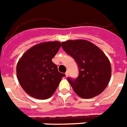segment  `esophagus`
<instances>
[{
	"label": "esophagus",
	"mask_w": 127,
	"mask_h": 127,
	"mask_svg": "<svg viewBox=\"0 0 127 127\" xmlns=\"http://www.w3.org/2000/svg\"><path fill=\"white\" fill-rule=\"evenodd\" d=\"M65 75H66V77H68V75H69V71H66L65 73Z\"/></svg>",
	"instance_id": "esophagus-1"
}]
</instances>
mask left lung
Here are the masks:
<instances>
[{"mask_svg":"<svg viewBox=\"0 0 127 127\" xmlns=\"http://www.w3.org/2000/svg\"><path fill=\"white\" fill-rule=\"evenodd\" d=\"M62 47L78 64V77L75 80L68 78L75 93L82 98L100 95L112 75L111 64L107 56L96 45L84 39L62 42Z\"/></svg>","mask_w":127,"mask_h":127,"instance_id":"1","label":"left lung"}]
</instances>
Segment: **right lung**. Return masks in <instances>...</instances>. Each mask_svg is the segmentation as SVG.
<instances>
[{
	"instance_id": "add662e5",
	"label": "right lung",
	"mask_w": 127,
	"mask_h": 127,
	"mask_svg": "<svg viewBox=\"0 0 127 127\" xmlns=\"http://www.w3.org/2000/svg\"><path fill=\"white\" fill-rule=\"evenodd\" d=\"M61 46L58 41L40 43L29 49L20 58L16 66L17 77L29 95L47 99L55 93L65 76L52 61Z\"/></svg>"
}]
</instances>
